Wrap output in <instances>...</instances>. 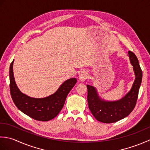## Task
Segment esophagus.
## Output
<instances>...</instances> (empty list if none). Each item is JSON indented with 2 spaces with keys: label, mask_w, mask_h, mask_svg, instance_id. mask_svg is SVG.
<instances>
[{
  "label": "esophagus",
  "mask_w": 150,
  "mask_h": 150,
  "mask_svg": "<svg viewBox=\"0 0 150 150\" xmlns=\"http://www.w3.org/2000/svg\"><path fill=\"white\" fill-rule=\"evenodd\" d=\"M88 73H87V71H82L80 73V75H79V81L80 82H84L86 81V79L88 78Z\"/></svg>",
  "instance_id": "34e87169"
}]
</instances>
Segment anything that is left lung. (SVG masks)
<instances>
[{
  "label": "left lung",
  "mask_w": 150,
  "mask_h": 150,
  "mask_svg": "<svg viewBox=\"0 0 150 150\" xmlns=\"http://www.w3.org/2000/svg\"><path fill=\"white\" fill-rule=\"evenodd\" d=\"M128 56L135 78L131 90L122 98L114 101L103 99L96 88L87 85L89 109L95 119L101 122L113 123L122 119L129 115L135 106L142 82V71L135 54L129 51Z\"/></svg>",
  "instance_id": "obj_1"
}]
</instances>
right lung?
Wrapping results in <instances>:
<instances>
[{"instance_id":"obj_1","label":"right lung","mask_w":150,"mask_h":150,"mask_svg":"<svg viewBox=\"0 0 150 150\" xmlns=\"http://www.w3.org/2000/svg\"><path fill=\"white\" fill-rule=\"evenodd\" d=\"M14 60L9 67V87L11 96L19 110L35 120L48 121L55 118L62 109L67 95L77 82L71 78L65 81L55 93L44 98H33L24 94L19 90L15 81Z\"/></svg>"}]
</instances>
